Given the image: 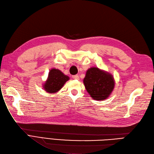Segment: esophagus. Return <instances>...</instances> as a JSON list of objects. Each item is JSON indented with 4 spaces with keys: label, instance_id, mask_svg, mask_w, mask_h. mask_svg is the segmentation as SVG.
<instances>
[{
    "label": "esophagus",
    "instance_id": "esophagus-1",
    "mask_svg": "<svg viewBox=\"0 0 154 154\" xmlns=\"http://www.w3.org/2000/svg\"><path fill=\"white\" fill-rule=\"evenodd\" d=\"M72 78H73V79H75V80H79V75H73V76H72Z\"/></svg>",
    "mask_w": 154,
    "mask_h": 154
}]
</instances>
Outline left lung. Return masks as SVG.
Wrapping results in <instances>:
<instances>
[{
  "mask_svg": "<svg viewBox=\"0 0 154 154\" xmlns=\"http://www.w3.org/2000/svg\"><path fill=\"white\" fill-rule=\"evenodd\" d=\"M83 83L89 95L95 100H105L111 95L115 86L112 74L97 67L86 71Z\"/></svg>",
  "mask_w": 154,
  "mask_h": 154,
  "instance_id": "1",
  "label": "left lung"
}]
</instances>
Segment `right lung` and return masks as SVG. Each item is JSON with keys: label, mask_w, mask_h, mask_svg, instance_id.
<instances>
[{"label": "right lung", "mask_w": 154, "mask_h": 154, "mask_svg": "<svg viewBox=\"0 0 154 154\" xmlns=\"http://www.w3.org/2000/svg\"><path fill=\"white\" fill-rule=\"evenodd\" d=\"M69 79L70 77L64 75L59 69L52 68L48 72L47 80L43 84V88L48 93H56Z\"/></svg>", "instance_id": "1"}]
</instances>
